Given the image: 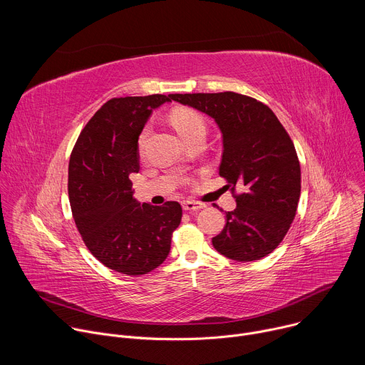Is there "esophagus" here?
Listing matches in <instances>:
<instances>
[{
  "label": "esophagus",
  "instance_id": "esophagus-1",
  "mask_svg": "<svg viewBox=\"0 0 365 365\" xmlns=\"http://www.w3.org/2000/svg\"><path fill=\"white\" fill-rule=\"evenodd\" d=\"M182 206H183V210L187 211V212H196V211L202 210V207H205L203 203L193 202V200H185V202L182 203Z\"/></svg>",
  "mask_w": 365,
  "mask_h": 365
}]
</instances>
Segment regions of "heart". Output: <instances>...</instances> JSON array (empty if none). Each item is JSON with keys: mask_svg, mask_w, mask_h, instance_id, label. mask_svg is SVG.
Masks as SVG:
<instances>
[{"mask_svg": "<svg viewBox=\"0 0 365 365\" xmlns=\"http://www.w3.org/2000/svg\"><path fill=\"white\" fill-rule=\"evenodd\" d=\"M170 121L173 124V127L176 128V131L179 133V135L183 138V141L186 143L187 140H190L192 137L205 133V123L202 120V117L199 114H196L195 111L190 110H176L172 115H170ZM145 135H147V130H144L140 137H138V150H143L144 141H145Z\"/></svg>", "mask_w": 365, "mask_h": 365, "instance_id": "obj_1", "label": "heart"}]
</instances>
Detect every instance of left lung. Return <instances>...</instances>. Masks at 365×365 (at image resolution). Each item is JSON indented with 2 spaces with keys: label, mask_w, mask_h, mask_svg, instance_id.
Listing matches in <instances>:
<instances>
[{
  "label": "left lung",
  "mask_w": 365,
  "mask_h": 365,
  "mask_svg": "<svg viewBox=\"0 0 365 365\" xmlns=\"http://www.w3.org/2000/svg\"><path fill=\"white\" fill-rule=\"evenodd\" d=\"M169 96L215 120L222 133L220 176L232 192L244 189L212 238L215 250L235 262L269 255L287 234L300 197V165L287 131L263 102L241 93Z\"/></svg>",
  "instance_id": "obj_1"
}]
</instances>
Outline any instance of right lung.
Masks as SVG:
<instances>
[{
  "label": "right lung",
  "mask_w": 365,
  "mask_h": 365,
  "mask_svg": "<svg viewBox=\"0 0 365 365\" xmlns=\"http://www.w3.org/2000/svg\"><path fill=\"white\" fill-rule=\"evenodd\" d=\"M168 95L107 101L78 137L69 160V199L75 224L88 250L118 273L141 276L159 267L170 251L182 206L140 203L131 173H138V137L153 110Z\"/></svg>",
  "instance_id": "right-lung-1"
}]
</instances>
